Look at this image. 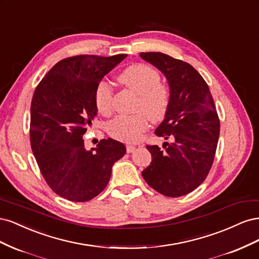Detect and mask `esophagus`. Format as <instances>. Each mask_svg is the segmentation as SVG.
<instances>
[{
  "mask_svg": "<svg viewBox=\"0 0 259 259\" xmlns=\"http://www.w3.org/2000/svg\"><path fill=\"white\" fill-rule=\"evenodd\" d=\"M134 150H135V146L126 145V151H127V153H132Z\"/></svg>",
  "mask_w": 259,
  "mask_h": 259,
  "instance_id": "1",
  "label": "esophagus"
}]
</instances>
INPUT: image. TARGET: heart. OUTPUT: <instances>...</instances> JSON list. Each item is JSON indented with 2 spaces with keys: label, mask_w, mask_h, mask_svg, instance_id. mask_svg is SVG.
<instances>
[{
  "label": "heart",
  "mask_w": 259,
  "mask_h": 259,
  "mask_svg": "<svg viewBox=\"0 0 259 259\" xmlns=\"http://www.w3.org/2000/svg\"><path fill=\"white\" fill-rule=\"evenodd\" d=\"M120 83L136 93L137 113L120 115L108 125V132L113 138L122 142L135 143L148 128L149 119L161 122L169 110L171 94L168 85L161 83V75L155 68L147 64H134L117 75ZM113 91L107 82H100L95 92L97 111L109 116L113 111Z\"/></svg>",
  "instance_id": "obj_1"
}]
</instances>
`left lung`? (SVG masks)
<instances>
[{
	"instance_id": "8db88e82",
	"label": "left lung",
	"mask_w": 259,
	"mask_h": 259,
	"mask_svg": "<svg viewBox=\"0 0 259 259\" xmlns=\"http://www.w3.org/2000/svg\"><path fill=\"white\" fill-rule=\"evenodd\" d=\"M139 56L164 73L171 99L167 115L154 134L170 143L147 146L152 161L143 170L146 183L170 198L190 193L204 182L213 165L221 122L213 96L190 64L158 52Z\"/></svg>"
}]
</instances>
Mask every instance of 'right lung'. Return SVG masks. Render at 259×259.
Listing matches in <instances>:
<instances>
[{"instance_id": "obj_1", "label": "right lung", "mask_w": 259, "mask_h": 259, "mask_svg": "<svg viewBox=\"0 0 259 259\" xmlns=\"http://www.w3.org/2000/svg\"><path fill=\"white\" fill-rule=\"evenodd\" d=\"M127 55H79L58 61L37 84L31 101L30 144L51 189L72 202L103 191L114 162L126 148L111 138L86 150L83 135L97 114L95 92L101 79Z\"/></svg>"}]
</instances>
